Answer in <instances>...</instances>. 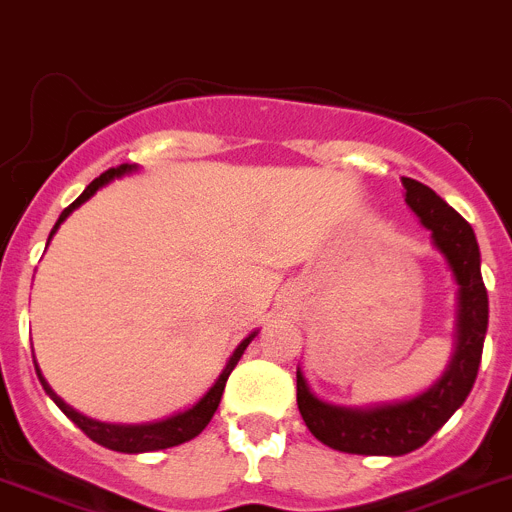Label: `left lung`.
<instances>
[{"mask_svg": "<svg viewBox=\"0 0 512 512\" xmlns=\"http://www.w3.org/2000/svg\"><path fill=\"white\" fill-rule=\"evenodd\" d=\"M407 207L432 232V242L444 255L457 283L455 351L450 364L432 386L412 399L386 401L371 407H336L310 391L298 369V409L315 439L348 455L399 457L419 450L444 422L465 404L477 379L482 343L487 333V290L480 272V247L470 224L414 179H401Z\"/></svg>", "mask_w": 512, "mask_h": 512, "instance_id": "1", "label": "left lung"}]
</instances>
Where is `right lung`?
<instances>
[{
  "mask_svg": "<svg viewBox=\"0 0 512 512\" xmlns=\"http://www.w3.org/2000/svg\"><path fill=\"white\" fill-rule=\"evenodd\" d=\"M136 169H138L136 164H123V166H118V169H108L105 174H100L98 179L90 181V184L85 186L83 194H80V197L75 199L68 209H62L60 219H57L55 227H52V232H50V240L55 237V232L60 229V224L65 222V219H68L70 214L80 207V204L88 202L95 191L103 189L105 184H111L113 179H121L123 174H131V171H136ZM50 240H47V245H50ZM255 336H257V331H252L250 336L242 338L240 346L234 348L232 356H229V361L224 364L222 374L217 376V381L209 386V391L197 401V404H191L189 409L171 414V417H166V419H156V422H143V424H108V422H98V419L85 417V414H80L78 409H73L70 404H65V401H62L60 396L52 391V386L47 384L45 376H42L40 366L35 364V369H37V376H40L42 389L47 391V396H50L57 407L62 409V414H65L70 422L78 424V427L83 429V432L88 434L93 442L103 444V447H108V450L126 452V455H138V452H156V450H166V447H176V444H184V442H189V439L197 437V434H202V429L207 427L209 419H212L214 412H217L219 401H222V391H224V384H227L229 374H232V369L237 366V361H240L242 353H245V348L250 346L252 338Z\"/></svg>",
  "mask_w": 512,
  "mask_h": 512,
  "instance_id": "1",
  "label": "right lung"
}]
</instances>
